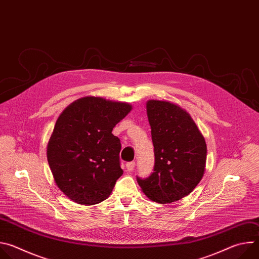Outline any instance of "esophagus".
Returning <instances> with one entry per match:
<instances>
[{"label": "esophagus", "instance_id": "1", "mask_svg": "<svg viewBox=\"0 0 259 259\" xmlns=\"http://www.w3.org/2000/svg\"><path fill=\"white\" fill-rule=\"evenodd\" d=\"M134 167H135V162H128L126 164V168L128 171H132L134 169Z\"/></svg>", "mask_w": 259, "mask_h": 259}]
</instances>
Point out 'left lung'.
Wrapping results in <instances>:
<instances>
[{"instance_id": "obj_1", "label": "left lung", "mask_w": 259, "mask_h": 259, "mask_svg": "<svg viewBox=\"0 0 259 259\" xmlns=\"http://www.w3.org/2000/svg\"><path fill=\"white\" fill-rule=\"evenodd\" d=\"M146 114L155 167L149 177H137V182L150 200L172 203L191 194L201 181L207 159L205 138L190 114L177 104L149 100Z\"/></svg>"}]
</instances>
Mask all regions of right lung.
Wrapping results in <instances>:
<instances>
[{"mask_svg":"<svg viewBox=\"0 0 259 259\" xmlns=\"http://www.w3.org/2000/svg\"><path fill=\"white\" fill-rule=\"evenodd\" d=\"M132 109L126 102L87 96L58 117L47 145L55 183L70 200L94 205L107 199L123 174L120 139L113 128Z\"/></svg>","mask_w":259,"mask_h":259,"instance_id":"1","label":"right lung"}]
</instances>
